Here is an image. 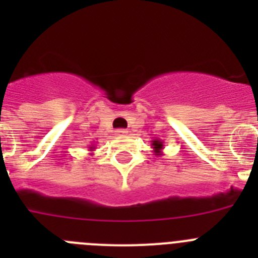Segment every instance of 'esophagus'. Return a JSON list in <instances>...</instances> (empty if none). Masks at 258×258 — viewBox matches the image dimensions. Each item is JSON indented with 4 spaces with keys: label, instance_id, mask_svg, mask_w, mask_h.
I'll return each instance as SVG.
<instances>
[{
    "label": "esophagus",
    "instance_id": "34e87169",
    "mask_svg": "<svg viewBox=\"0 0 258 258\" xmlns=\"http://www.w3.org/2000/svg\"><path fill=\"white\" fill-rule=\"evenodd\" d=\"M127 133H129L127 129H117V131H116V134H117V136H126Z\"/></svg>",
    "mask_w": 258,
    "mask_h": 258
}]
</instances>
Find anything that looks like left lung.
I'll list each match as a JSON object with an SVG mask.
<instances>
[{"mask_svg":"<svg viewBox=\"0 0 258 258\" xmlns=\"http://www.w3.org/2000/svg\"><path fill=\"white\" fill-rule=\"evenodd\" d=\"M151 147L154 149L155 155H161V154H163L164 142L161 140H155V141H152Z\"/></svg>","mask_w":258,"mask_h":258,"instance_id":"left-lung-1","label":"left lung"}]
</instances>
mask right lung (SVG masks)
I'll list each match as a JSON object with an SVG mask.
<instances>
[{
    "label": "right lung",
    "instance_id": "right-lung-1",
    "mask_svg": "<svg viewBox=\"0 0 258 258\" xmlns=\"http://www.w3.org/2000/svg\"><path fill=\"white\" fill-rule=\"evenodd\" d=\"M94 149H95V146L93 145V143L90 146H89V150H90V151H94Z\"/></svg>",
    "mask_w": 258,
    "mask_h": 258
}]
</instances>
